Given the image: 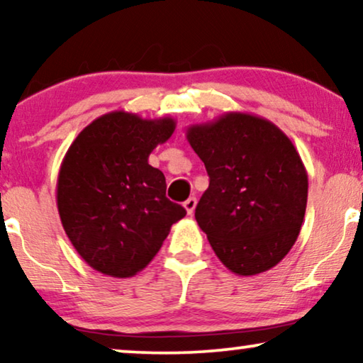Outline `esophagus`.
<instances>
[{
    "label": "esophagus",
    "mask_w": 363,
    "mask_h": 363,
    "mask_svg": "<svg viewBox=\"0 0 363 363\" xmlns=\"http://www.w3.org/2000/svg\"><path fill=\"white\" fill-rule=\"evenodd\" d=\"M183 206H185L188 215H193V211H195V208H196V198L190 196L185 203H183Z\"/></svg>",
    "instance_id": "obj_1"
}]
</instances>
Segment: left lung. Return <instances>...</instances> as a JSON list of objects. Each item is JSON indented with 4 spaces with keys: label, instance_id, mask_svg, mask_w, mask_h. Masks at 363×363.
<instances>
[{
    "label": "left lung",
    "instance_id": "1",
    "mask_svg": "<svg viewBox=\"0 0 363 363\" xmlns=\"http://www.w3.org/2000/svg\"><path fill=\"white\" fill-rule=\"evenodd\" d=\"M210 177L195 218L223 264L238 276L269 271L299 236L307 172L289 137L266 118L228 112L186 128Z\"/></svg>",
    "mask_w": 363,
    "mask_h": 363
}]
</instances>
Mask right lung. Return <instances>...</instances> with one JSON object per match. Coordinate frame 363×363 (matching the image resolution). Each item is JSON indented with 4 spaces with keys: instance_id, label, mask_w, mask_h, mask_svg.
I'll list each match as a JSON object with an SVG mask.
<instances>
[{
    "instance_id": "right-lung-1",
    "label": "right lung",
    "mask_w": 363,
    "mask_h": 363,
    "mask_svg": "<svg viewBox=\"0 0 363 363\" xmlns=\"http://www.w3.org/2000/svg\"><path fill=\"white\" fill-rule=\"evenodd\" d=\"M172 117L116 111L89 123L57 175L64 231L84 261L112 277H132L160 250L185 208L165 196V175L148 165L175 132Z\"/></svg>"
}]
</instances>
